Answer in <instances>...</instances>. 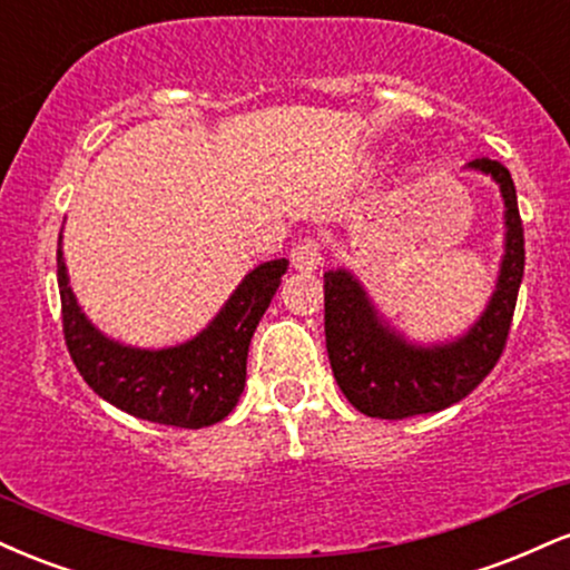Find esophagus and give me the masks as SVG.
Masks as SVG:
<instances>
[{"mask_svg": "<svg viewBox=\"0 0 570 570\" xmlns=\"http://www.w3.org/2000/svg\"><path fill=\"white\" fill-rule=\"evenodd\" d=\"M291 264L293 269L301 274L317 272V266L323 264V256H320V245L314 239H301V243L291 250Z\"/></svg>", "mask_w": 570, "mask_h": 570, "instance_id": "esophagus-1", "label": "esophagus"}]
</instances>
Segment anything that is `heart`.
<instances>
[{"mask_svg": "<svg viewBox=\"0 0 570 570\" xmlns=\"http://www.w3.org/2000/svg\"><path fill=\"white\" fill-rule=\"evenodd\" d=\"M379 165H381V163H373V167H379Z\"/></svg>", "mask_w": 570, "mask_h": 570, "instance_id": "obj_1", "label": "heart"}]
</instances>
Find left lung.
Returning <instances> with one entry per match:
<instances>
[{
    "label": "left lung",
    "mask_w": 570,
    "mask_h": 570,
    "mask_svg": "<svg viewBox=\"0 0 570 570\" xmlns=\"http://www.w3.org/2000/svg\"><path fill=\"white\" fill-rule=\"evenodd\" d=\"M466 170L499 184L504 199V256L483 314L459 338L416 344L373 304L352 269L325 272V344L344 397L373 419H407L459 403L483 381L510 336L525 269L523 220L510 170L493 159H472Z\"/></svg>",
    "instance_id": "obj_1"
}]
</instances>
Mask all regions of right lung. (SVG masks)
<instances>
[{
  "instance_id": "add662e5",
  "label": "right lung",
  "mask_w": 570,
  "mask_h": 570,
  "mask_svg": "<svg viewBox=\"0 0 570 570\" xmlns=\"http://www.w3.org/2000/svg\"><path fill=\"white\" fill-rule=\"evenodd\" d=\"M60 239L63 234L58 237L63 336L87 386L119 411L154 424L199 430L229 416L245 390L247 346L287 272V261L274 258L247 272L194 338L165 350H140L109 338L87 320L69 285Z\"/></svg>"
}]
</instances>
